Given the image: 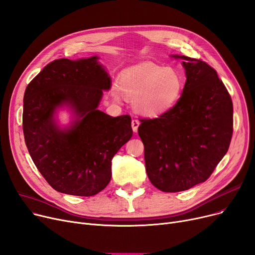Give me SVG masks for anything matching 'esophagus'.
<instances>
[{"label":"esophagus","instance_id":"obj_1","mask_svg":"<svg viewBox=\"0 0 255 255\" xmlns=\"http://www.w3.org/2000/svg\"><path fill=\"white\" fill-rule=\"evenodd\" d=\"M131 126H132V130H133V132H136L137 131V128L139 126V121L138 120H132L131 122Z\"/></svg>","mask_w":255,"mask_h":255}]
</instances>
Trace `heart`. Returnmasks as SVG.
<instances>
[{
  "instance_id": "1",
  "label": "heart",
  "mask_w": 255,
  "mask_h": 255,
  "mask_svg": "<svg viewBox=\"0 0 255 255\" xmlns=\"http://www.w3.org/2000/svg\"><path fill=\"white\" fill-rule=\"evenodd\" d=\"M120 86L113 85L116 102L125 97L133 99V107L145 117L156 118L178 101L184 87L182 73L176 68L146 62L126 70L120 77Z\"/></svg>"
}]
</instances>
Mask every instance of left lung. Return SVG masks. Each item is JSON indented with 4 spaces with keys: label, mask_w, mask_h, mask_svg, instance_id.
I'll return each instance as SVG.
<instances>
[{
    "label": "left lung",
    "mask_w": 255,
    "mask_h": 255,
    "mask_svg": "<svg viewBox=\"0 0 255 255\" xmlns=\"http://www.w3.org/2000/svg\"><path fill=\"white\" fill-rule=\"evenodd\" d=\"M186 81L172 109L140 120L151 183L165 193L186 191L209 178L227 153L234 131V106L217 72L206 62L180 55Z\"/></svg>",
    "instance_id": "8db88e82"
}]
</instances>
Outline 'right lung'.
Returning <instances> with one entry per match:
<instances>
[{
	"label": "right lung",
	"mask_w": 255,
	"mask_h": 255,
	"mask_svg": "<svg viewBox=\"0 0 255 255\" xmlns=\"http://www.w3.org/2000/svg\"><path fill=\"white\" fill-rule=\"evenodd\" d=\"M99 57L50 62L28 84L23 131L30 156L59 193L90 197L112 178V160L132 136L128 115L110 117L98 109L112 80ZM70 107L73 120L60 128L54 115Z\"/></svg>",
	"instance_id": "obj_1"
}]
</instances>
